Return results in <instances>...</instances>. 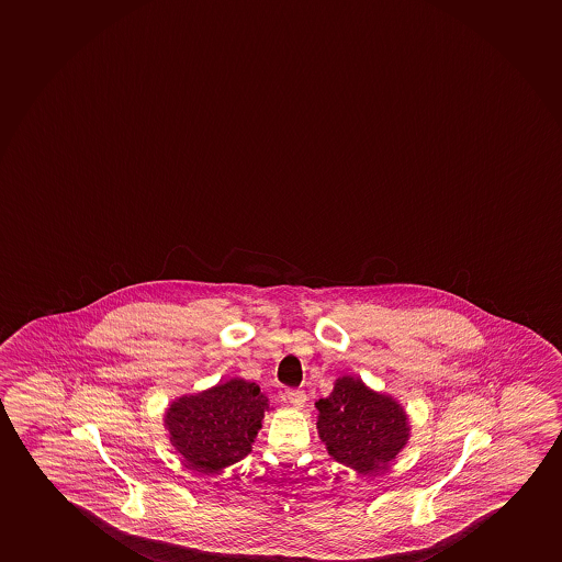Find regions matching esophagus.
Segmentation results:
<instances>
[{
  "label": "esophagus",
  "mask_w": 562,
  "mask_h": 562,
  "mask_svg": "<svg viewBox=\"0 0 562 562\" xmlns=\"http://www.w3.org/2000/svg\"><path fill=\"white\" fill-rule=\"evenodd\" d=\"M284 397H286L289 403H292L294 407H304L305 401H307L305 390H286V392H284Z\"/></svg>",
  "instance_id": "34e87169"
}]
</instances>
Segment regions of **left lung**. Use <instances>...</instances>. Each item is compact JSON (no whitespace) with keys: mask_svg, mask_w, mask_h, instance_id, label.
Masks as SVG:
<instances>
[{"mask_svg":"<svg viewBox=\"0 0 562 562\" xmlns=\"http://www.w3.org/2000/svg\"><path fill=\"white\" fill-rule=\"evenodd\" d=\"M315 405L316 429L329 456L360 474L384 469L407 445L411 427L403 407L360 379H337L334 392Z\"/></svg>","mask_w":562,"mask_h":562,"instance_id":"8db88e82","label":"left lung"}]
</instances>
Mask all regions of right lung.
<instances>
[{
    "label": "right lung",
    "mask_w": 562,
    "mask_h": 562,
    "mask_svg": "<svg viewBox=\"0 0 562 562\" xmlns=\"http://www.w3.org/2000/svg\"><path fill=\"white\" fill-rule=\"evenodd\" d=\"M268 408V397L255 382L231 379L201 394L172 401L165 427L189 467L212 474L251 452Z\"/></svg>",
    "instance_id": "right-lung-1"
}]
</instances>
